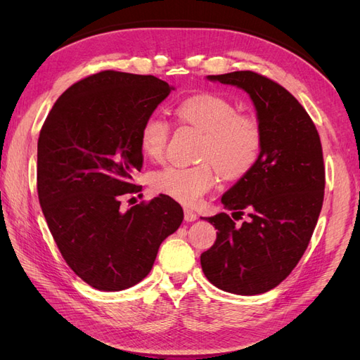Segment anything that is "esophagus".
Returning a JSON list of instances; mask_svg holds the SVG:
<instances>
[{"label":"esophagus","instance_id":"1","mask_svg":"<svg viewBox=\"0 0 360 360\" xmlns=\"http://www.w3.org/2000/svg\"><path fill=\"white\" fill-rule=\"evenodd\" d=\"M197 213H195L193 210H191V209H184V221L186 222H193V221H197Z\"/></svg>","mask_w":360,"mask_h":360}]
</instances>
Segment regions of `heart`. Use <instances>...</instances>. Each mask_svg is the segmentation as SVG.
Segmentation results:
<instances>
[{
	"instance_id": "b5f03b06",
	"label": "heart",
	"mask_w": 360,
	"mask_h": 360,
	"mask_svg": "<svg viewBox=\"0 0 360 360\" xmlns=\"http://www.w3.org/2000/svg\"><path fill=\"white\" fill-rule=\"evenodd\" d=\"M176 117L202 135L197 165H168L151 174L150 183L158 193L184 205L197 204L216 181L212 161L226 179L243 177L255 167L263 147V134L257 120L237 114L236 105L221 96L186 97L176 106ZM169 123L159 114L148 115L139 129L143 153L158 160L165 153ZM211 161L209 162L208 160Z\"/></svg>"
}]
</instances>
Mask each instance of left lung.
Masks as SVG:
<instances>
[{
    "label": "left lung",
    "instance_id": "8db88e82",
    "mask_svg": "<svg viewBox=\"0 0 360 360\" xmlns=\"http://www.w3.org/2000/svg\"><path fill=\"white\" fill-rule=\"evenodd\" d=\"M245 90L257 110L263 147L255 167L222 195L230 214L205 217L214 245L201 254L205 278L217 288L254 296L279 285L307 250L324 198V163L315 124L284 86L250 70L210 75Z\"/></svg>",
    "mask_w": 360,
    "mask_h": 360
}]
</instances>
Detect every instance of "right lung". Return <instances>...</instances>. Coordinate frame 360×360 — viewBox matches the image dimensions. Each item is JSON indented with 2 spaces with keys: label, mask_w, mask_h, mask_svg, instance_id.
I'll list each match as a JSON object with an SVG mask.
<instances>
[{
  "label": "right lung",
  "mask_w": 360,
  "mask_h": 360,
  "mask_svg": "<svg viewBox=\"0 0 360 360\" xmlns=\"http://www.w3.org/2000/svg\"><path fill=\"white\" fill-rule=\"evenodd\" d=\"M172 86L151 75L103 70L73 84L52 106L37 143V192L68 266L101 291L134 287L183 209L167 195L120 209L143 168L139 129Z\"/></svg>",
  "instance_id": "obj_1"
}]
</instances>
